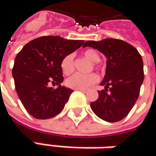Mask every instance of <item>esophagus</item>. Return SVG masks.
<instances>
[{
  "label": "esophagus",
  "instance_id": "esophagus-1",
  "mask_svg": "<svg viewBox=\"0 0 156 156\" xmlns=\"http://www.w3.org/2000/svg\"><path fill=\"white\" fill-rule=\"evenodd\" d=\"M78 90H79V91L83 92V93H84V94H86L87 92L88 91V89H83V88H80V89H78Z\"/></svg>",
  "mask_w": 156,
  "mask_h": 156
}]
</instances>
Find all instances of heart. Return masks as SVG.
I'll return each instance as SVG.
<instances>
[{
  "mask_svg": "<svg viewBox=\"0 0 156 156\" xmlns=\"http://www.w3.org/2000/svg\"><path fill=\"white\" fill-rule=\"evenodd\" d=\"M84 56L93 62H98L99 61V55L98 52L93 50L88 49L85 51ZM61 69L63 74L69 75L73 71V54H68L63 58L61 62ZM98 81V76L95 73L89 74H81V73H75L70 78L66 80V84L68 87L74 89L80 88H88L95 83Z\"/></svg>",
  "mask_w": 156,
  "mask_h": 156,
  "instance_id": "heart-1",
  "label": "heart"
}]
</instances>
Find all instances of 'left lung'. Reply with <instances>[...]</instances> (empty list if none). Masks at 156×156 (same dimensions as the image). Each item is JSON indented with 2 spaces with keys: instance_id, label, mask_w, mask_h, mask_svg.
I'll use <instances>...</instances> for the list:
<instances>
[{
  "instance_id": "1",
  "label": "left lung",
  "mask_w": 156,
  "mask_h": 156,
  "mask_svg": "<svg viewBox=\"0 0 156 156\" xmlns=\"http://www.w3.org/2000/svg\"><path fill=\"white\" fill-rule=\"evenodd\" d=\"M86 47L97 49L107 58L105 78L100 83L105 89L98 91V98L90 104L92 110L107 122L121 120L134 107L144 81L140 54L132 45L119 39L87 41L83 48Z\"/></svg>"
}]
</instances>
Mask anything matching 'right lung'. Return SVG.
I'll return each mask as SVG.
<instances>
[{
	"label": "right lung",
	"mask_w": 156,
	"mask_h": 156,
	"mask_svg": "<svg viewBox=\"0 0 156 156\" xmlns=\"http://www.w3.org/2000/svg\"><path fill=\"white\" fill-rule=\"evenodd\" d=\"M83 40L59 36L41 37L29 41L16 55L12 69L15 88L26 110L36 119H46L63 109L71 94L63 82L61 62L81 47ZM50 81L58 85L50 88Z\"/></svg>",
	"instance_id": "add662e5"
}]
</instances>
